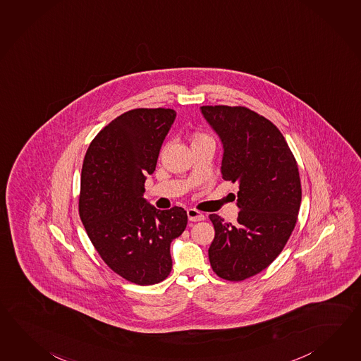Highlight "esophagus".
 <instances>
[{"mask_svg": "<svg viewBox=\"0 0 361 361\" xmlns=\"http://www.w3.org/2000/svg\"><path fill=\"white\" fill-rule=\"evenodd\" d=\"M187 216H188V219L192 221V222H197V221H204L205 219V216L202 213H200L199 210L192 209V208L187 210Z\"/></svg>", "mask_w": 361, "mask_h": 361, "instance_id": "34e87169", "label": "esophagus"}]
</instances>
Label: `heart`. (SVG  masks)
<instances>
[{"label":"heart","mask_w":361,"mask_h":361,"mask_svg":"<svg viewBox=\"0 0 361 361\" xmlns=\"http://www.w3.org/2000/svg\"><path fill=\"white\" fill-rule=\"evenodd\" d=\"M207 139H212L209 135L204 134V133H195L191 137V144L200 143L202 140H207Z\"/></svg>","instance_id":"1"}]
</instances>
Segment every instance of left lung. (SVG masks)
Masks as SVG:
<instances>
[{
  "mask_svg": "<svg viewBox=\"0 0 361 361\" xmlns=\"http://www.w3.org/2000/svg\"><path fill=\"white\" fill-rule=\"evenodd\" d=\"M224 144L221 173L238 183L235 224L210 214L214 239L210 267L226 281H244L268 268L285 248L298 221L302 185L296 159L269 119L245 106H202Z\"/></svg>",
  "mask_w": 361,
  "mask_h": 361,
  "instance_id": "obj_1",
  "label": "left lung"
}]
</instances>
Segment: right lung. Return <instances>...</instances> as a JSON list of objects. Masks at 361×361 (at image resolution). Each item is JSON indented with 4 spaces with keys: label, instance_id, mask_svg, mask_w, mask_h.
<instances>
[{
    "label": "right lung",
    "instance_id": "add662e5",
    "mask_svg": "<svg viewBox=\"0 0 361 361\" xmlns=\"http://www.w3.org/2000/svg\"><path fill=\"white\" fill-rule=\"evenodd\" d=\"M176 110H128L104 127L85 153L79 214L101 259L136 285L166 279L170 243L185 231L180 207L159 210L143 197Z\"/></svg>",
    "mask_w": 361,
    "mask_h": 361
}]
</instances>
